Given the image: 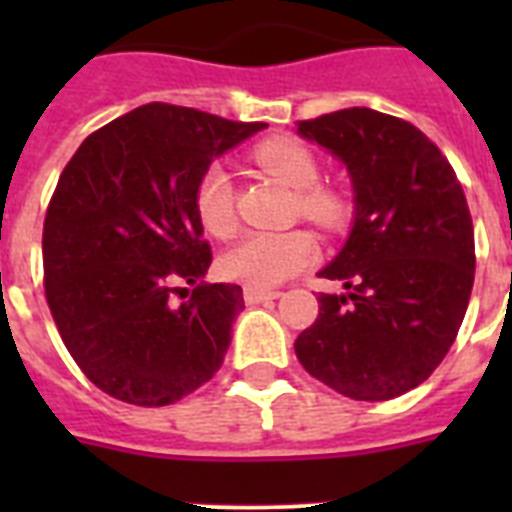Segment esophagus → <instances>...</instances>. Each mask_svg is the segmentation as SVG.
Returning <instances> with one entry per match:
<instances>
[{
  "mask_svg": "<svg viewBox=\"0 0 512 512\" xmlns=\"http://www.w3.org/2000/svg\"><path fill=\"white\" fill-rule=\"evenodd\" d=\"M276 297H281V292H276V289L244 287V300H247L249 305H255V303H271V300H276Z\"/></svg>",
  "mask_w": 512,
  "mask_h": 512,
  "instance_id": "esophagus-1",
  "label": "esophagus"
}]
</instances>
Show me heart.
<instances>
[{"instance_id":"heart-1","label":"heart","mask_w":512,"mask_h":512,"mask_svg":"<svg viewBox=\"0 0 512 512\" xmlns=\"http://www.w3.org/2000/svg\"><path fill=\"white\" fill-rule=\"evenodd\" d=\"M257 167L279 177L281 183L295 188V209L300 217L311 220L319 228L335 231L350 217V204L337 188L319 185V159L311 148L295 138H271L252 148ZM196 217L204 231L215 239H231L239 220H236V193L233 180L225 167L209 164L196 180L193 191ZM316 239L303 228L279 233H249L231 247L220 260L223 276L241 281L247 287L271 289L281 281L292 279L295 273L316 260Z\"/></svg>"}]
</instances>
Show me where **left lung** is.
Segmentation results:
<instances>
[{
	"label": "left lung",
	"instance_id": "1",
	"mask_svg": "<svg viewBox=\"0 0 512 512\" xmlns=\"http://www.w3.org/2000/svg\"><path fill=\"white\" fill-rule=\"evenodd\" d=\"M297 132L345 162L356 220L319 273L348 292L319 295L295 353L342 396L388 401L428 380L460 332L476 276L468 201L436 143L398 116L342 108Z\"/></svg>",
	"mask_w": 512,
	"mask_h": 512
}]
</instances>
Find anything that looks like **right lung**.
<instances>
[{"mask_svg": "<svg viewBox=\"0 0 512 512\" xmlns=\"http://www.w3.org/2000/svg\"><path fill=\"white\" fill-rule=\"evenodd\" d=\"M268 124L148 103L76 148L44 215V295L68 353L103 393L167 406L223 364L244 308L212 263L193 191L212 159ZM191 283L177 306L171 295Z\"/></svg>", "mask_w": 512, "mask_h": 512, "instance_id": "1", "label": "right lung"}]
</instances>
